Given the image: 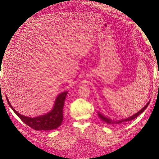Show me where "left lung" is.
<instances>
[{"mask_svg":"<svg viewBox=\"0 0 159 159\" xmlns=\"http://www.w3.org/2000/svg\"><path fill=\"white\" fill-rule=\"evenodd\" d=\"M149 103H150V101L146 104V105H145L144 107H143L142 109H141L140 111H138L137 113H136L135 114H134L133 116H130L129 117L126 118V119H121L120 120H113L110 119V118H109V117H107L106 116H103V115L101 114L100 112H98V116H99V117L100 118V119L102 120V121H104V122H106L107 124H109L116 125H116L121 124H123L124 122H126V121L133 120L134 119V118H136L137 116H139L141 113H142L143 111L146 109V108L148 107Z\"/></svg>","mask_w":159,"mask_h":159,"instance_id":"obj_1","label":"left lung"}]
</instances>
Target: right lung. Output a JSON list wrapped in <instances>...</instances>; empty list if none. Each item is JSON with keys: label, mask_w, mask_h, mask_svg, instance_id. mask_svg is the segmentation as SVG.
I'll return each instance as SVG.
<instances>
[{"label": "right lung", "mask_w": 159, "mask_h": 159, "mask_svg": "<svg viewBox=\"0 0 159 159\" xmlns=\"http://www.w3.org/2000/svg\"><path fill=\"white\" fill-rule=\"evenodd\" d=\"M67 93L68 92L66 91V92L61 93L57 96L52 109L50 112L35 117H26L17 112L11 105L8 98L7 96L6 99L11 109L20 118V120L23 121L24 123H25L35 130H50L57 129L61 125L63 121V109L64 102H65Z\"/></svg>", "instance_id": "obj_1"}]
</instances>
